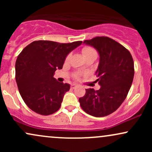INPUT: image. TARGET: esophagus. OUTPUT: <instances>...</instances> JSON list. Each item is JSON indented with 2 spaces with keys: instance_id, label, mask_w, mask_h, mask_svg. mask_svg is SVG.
Wrapping results in <instances>:
<instances>
[{
  "instance_id": "34e87169",
  "label": "esophagus",
  "mask_w": 152,
  "mask_h": 152,
  "mask_svg": "<svg viewBox=\"0 0 152 152\" xmlns=\"http://www.w3.org/2000/svg\"><path fill=\"white\" fill-rule=\"evenodd\" d=\"M76 86H77V85H76V83H73V84H71V88H76Z\"/></svg>"
}]
</instances>
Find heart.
I'll list each match as a JSON object with an SVG mask.
<instances>
[{"instance_id": "obj_1", "label": "heart", "mask_w": 152, "mask_h": 152, "mask_svg": "<svg viewBox=\"0 0 152 152\" xmlns=\"http://www.w3.org/2000/svg\"><path fill=\"white\" fill-rule=\"evenodd\" d=\"M82 53H83V56L85 57V58L86 59L91 58V57H94V58H96L97 55H98L96 50L95 48H93V47H91V46H84L83 48H82ZM69 57H70V56H68L67 58H66V60H69ZM79 75H80V74L76 73V74H75L74 76L76 78H78V76H79Z\"/></svg>"}]
</instances>
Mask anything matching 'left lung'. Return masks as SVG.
Returning <instances> with one entry per match:
<instances>
[{
  "instance_id": "left-lung-1",
  "label": "left lung",
  "mask_w": 152,
  "mask_h": 152,
  "mask_svg": "<svg viewBox=\"0 0 152 152\" xmlns=\"http://www.w3.org/2000/svg\"><path fill=\"white\" fill-rule=\"evenodd\" d=\"M83 43L93 46L100 59L96 71L100 89H86L79 98L82 109L88 114L103 117L112 114L126 98L134 75V60L130 52L119 43L106 36H97Z\"/></svg>"
}]
</instances>
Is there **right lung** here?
Instances as JSON below:
<instances>
[{
    "label": "right lung",
    "instance_id": "add662e5",
    "mask_svg": "<svg viewBox=\"0 0 152 152\" xmlns=\"http://www.w3.org/2000/svg\"><path fill=\"white\" fill-rule=\"evenodd\" d=\"M81 43L36 41L23 49L15 62V81L29 109L44 116L60 109L70 85L57 81L54 73L62 69L68 54Z\"/></svg>",
    "mask_w": 152,
    "mask_h": 152
}]
</instances>
